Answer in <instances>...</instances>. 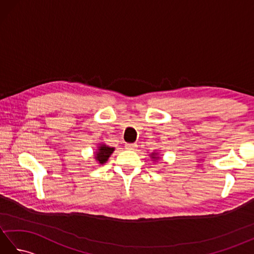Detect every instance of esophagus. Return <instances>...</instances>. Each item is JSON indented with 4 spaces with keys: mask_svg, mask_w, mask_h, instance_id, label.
<instances>
[{
    "mask_svg": "<svg viewBox=\"0 0 254 254\" xmlns=\"http://www.w3.org/2000/svg\"><path fill=\"white\" fill-rule=\"evenodd\" d=\"M126 147H127V149H134V148L137 147V145H136L135 143H132V144L127 143V144H126Z\"/></svg>",
    "mask_w": 254,
    "mask_h": 254,
    "instance_id": "esophagus-1",
    "label": "esophagus"
}]
</instances>
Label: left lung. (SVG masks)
<instances>
[{"label":"left lung","mask_w":254,"mask_h":254,"mask_svg":"<svg viewBox=\"0 0 254 254\" xmlns=\"http://www.w3.org/2000/svg\"><path fill=\"white\" fill-rule=\"evenodd\" d=\"M153 155H155V154H153ZM153 158H155V159H157L158 157H153Z\"/></svg>","instance_id":"8db88e82"}]
</instances>
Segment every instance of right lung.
<instances>
[{
	"mask_svg": "<svg viewBox=\"0 0 254 254\" xmlns=\"http://www.w3.org/2000/svg\"><path fill=\"white\" fill-rule=\"evenodd\" d=\"M115 148L106 146V145H101V146L98 148V152H97V155H95V157L97 160L99 161L100 164H104L108 160V158L110 157V155L113 153Z\"/></svg>",
	"mask_w": 254,
	"mask_h": 254,
	"instance_id": "add662e5",
	"label": "right lung"
}]
</instances>
